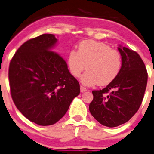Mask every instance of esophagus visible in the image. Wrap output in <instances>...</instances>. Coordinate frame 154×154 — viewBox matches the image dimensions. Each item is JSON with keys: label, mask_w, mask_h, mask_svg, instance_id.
<instances>
[{"label": "esophagus", "mask_w": 154, "mask_h": 154, "mask_svg": "<svg viewBox=\"0 0 154 154\" xmlns=\"http://www.w3.org/2000/svg\"><path fill=\"white\" fill-rule=\"evenodd\" d=\"M87 91V89L86 88H85V87H83V86H80V91L82 92V93H83V92H85V91Z\"/></svg>", "instance_id": "34e87169"}]
</instances>
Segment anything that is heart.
I'll return each instance as SVG.
<instances>
[{
    "mask_svg": "<svg viewBox=\"0 0 154 154\" xmlns=\"http://www.w3.org/2000/svg\"><path fill=\"white\" fill-rule=\"evenodd\" d=\"M69 71L79 77L85 68L88 72L81 78L86 85L101 86L112 82L119 75L122 66L121 53L102 42L85 40L80 43L77 51L72 50L68 57Z\"/></svg>",
    "mask_w": 154,
    "mask_h": 154,
    "instance_id": "b5f03b06",
    "label": "heart"
}]
</instances>
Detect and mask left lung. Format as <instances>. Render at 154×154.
Segmentation results:
<instances>
[{
  "label": "left lung",
  "mask_w": 154,
  "mask_h": 154,
  "mask_svg": "<svg viewBox=\"0 0 154 154\" xmlns=\"http://www.w3.org/2000/svg\"><path fill=\"white\" fill-rule=\"evenodd\" d=\"M122 66L117 77L102 90L93 91L89 105L91 115L109 128L127 122L140 108L144 97L148 73L136 51L119 46Z\"/></svg>",
  "instance_id": "1"
}]
</instances>
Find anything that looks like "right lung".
I'll return each instance as SVG.
<instances>
[{
    "label": "right lung",
    "instance_id": "obj_1",
    "mask_svg": "<svg viewBox=\"0 0 154 154\" xmlns=\"http://www.w3.org/2000/svg\"><path fill=\"white\" fill-rule=\"evenodd\" d=\"M57 41L51 34L27 40L14 54L9 68L14 105L31 122L43 126L59 121L80 92L66 60L52 51Z\"/></svg>",
    "mask_w": 154,
    "mask_h": 154
}]
</instances>
